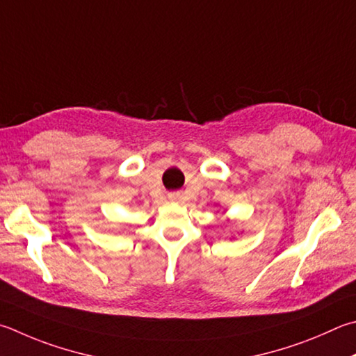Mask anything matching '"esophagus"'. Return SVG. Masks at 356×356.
Wrapping results in <instances>:
<instances>
[{"mask_svg":"<svg viewBox=\"0 0 356 356\" xmlns=\"http://www.w3.org/2000/svg\"><path fill=\"white\" fill-rule=\"evenodd\" d=\"M170 197H171V199H177V197H179V195H171Z\"/></svg>","mask_w":356,"mask_h":356,"instance_id":"1","label":"esophagus"}]
</instances>
